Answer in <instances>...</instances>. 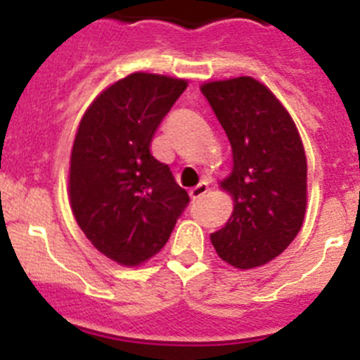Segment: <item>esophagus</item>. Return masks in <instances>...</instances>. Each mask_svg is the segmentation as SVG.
Returning <instances> with one entry per match:
<instances>
[{
    "label": "esophagus",
    "instance_id": "34e87169",
    "mask_svg": "<svg viewBox=\"0 0 360 360\" xmlns=\"http://www.w3.org/2000/svg\"><path fill=\"white\" fill-rule=\"evenodd\" d=\"M207 191H209V186H207V184H205V182L198 184V186L193 187V189L189 191L191 200H200V198H202L203 195H205V193H207Z\"/></svg>",
    "mask_w": 360,
    "mask_h": 360
}]
</instances>
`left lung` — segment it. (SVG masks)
Returning <instances> with one entry per match:
<instances>
[{
    "label": "left lung",
    "mask_w": 360,
    "mask_h": 360,
    "mask_svg": "<svg viewBox=\"0 0 360 360\" xmlns=\"http://www.w3.org/2000/svg\"><path fill=\"white\" fill-rule=\"evenodd\" d=\"M202 94L225 129L234 167L221 186L234 198L225 227L212 232L218 256L254 269L287 249L307 209V157L294 120L252 77L207 82Z\"/></svg>",
    "instance_id": "8db88e82"
}]
</instances>
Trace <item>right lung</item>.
I'll list each match as a JSON object with an SVG mask.
<instances>
[{
    "mask_svg": "<svg viewBox=\"0 0 360 360\" xmlns=\"http://www.w3.org/2000/svg\"><path fill=\"white\" fill-rule=\"evenodd\" d=\"M187 82L131 73L98 95L79 124L70 158V203L95 249L139 265L167 243L189 203L153 136Z\"/></svg>",
    "mask_w": 360,
    "mask_h": 360,
    "instance_id": "obj_1",
    "label": "right lung"
}]
</instances>
